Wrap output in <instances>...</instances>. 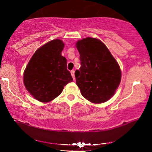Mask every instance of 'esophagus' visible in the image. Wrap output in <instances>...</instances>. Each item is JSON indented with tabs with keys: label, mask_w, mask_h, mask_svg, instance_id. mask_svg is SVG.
Returning a JSON list of instances; mask_svg holds the SVG:
<instances>
[{
	"label": "esophagus",
	"mask_w": 152,
	"mask_h": 152,
	"mask_svg": "<svg viewBox=\"0 0 152 152\" xmlns=\"http://www.w3.org/2000/svg\"><path fill=\"white\" fill-rule=\"evenodd\" d=\"M70 73H71V75L72 77V78H73V80H75V71H74V70H72V71L70 72Z\"/></svg>",
	"instance_id": "obj_1"
}]
</instances>
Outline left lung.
I'll list each match as a JSON object with an SVG mask.
<instances>
[{
	"mask_svg": "<svg viewBox=\"0 0 152 152\" xmlns=\"http://www.w3.org/2000/svg\"><path fill=\"white\" fill-rule=\"evenodd\" d=\"M75 45L81 67L75 75L82 96L94 104L106 102L115 94L121 81L119 64L98 39L86 37Z\"/></svg>",
	"mask_w": 152,
	"mask_h": 152,
	"instance_id": "left-lung-1",
	"label": "left lung"
}]
</instances>
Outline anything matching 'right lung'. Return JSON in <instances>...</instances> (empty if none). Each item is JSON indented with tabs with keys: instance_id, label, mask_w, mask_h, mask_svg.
<instances>
[{
	"instance_id": "obj_1",
	"label": "right lung",
	"mask_w": 152,
	"mask_h": 152,
	"mask_svg": "<svg viewBox=\"0 0 152 152\" xmlns=\"http://www.w3.org/2000/svg\"><path fill=\"white\" fill-rule=\"evenodd\" d=\"M64 45L60 39L50 41L37 50L26 66L25 87L37 100L44 103L53 100L73 80L66 59L61 55Z\"/></svg>"
}]
</instances>
